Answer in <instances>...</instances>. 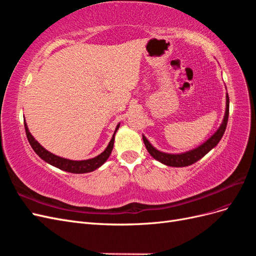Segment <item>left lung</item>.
Listing matches in <instances>:
<instances>
[{
  "instance_id": "8db88e82",
  "label": "left lung",
  "mask_w": 256,
  "mask_h": 256,
  "mask_svg": "<svg viewBox=\"0 0 256 256\" xmlns=\"http://www.w3.org/2000/svg\"><path fill=\"white\" fill-rule=\"evenodd\" d=\"M228 111H230V98L228 94L226 92V113H224V118L221 122L220 127L216 129V132L205 141L203 144L196 147V148L184 152H178V154H170L164 152L157 150L156 147H154L152 143L147 140L146 136L143 134V142L146 146V150H148L150 156L158 160L161 164H164L168 166H174V168H182V166H188L193 164H196V161L202 159L207 152H210L214 147L216 146L221 140V138L224 134V131L226 129L228 125Z\"/></svg>"
}]
</instances>
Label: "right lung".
<instances>
[{
    "mask_svg": "<svg viewBox=\"0 0 256 256\" xmlns=\"http://www.w3.org/2000/svg\"><path fill=\"white\" fill-rule=\"evenodd\" d=\"M120 124L118 122V126H116L114 134L112 136L111 141L108 144V146L106 147V150L99 154L98 156L90 158V159H86V160H70V159H66L63 157L56 156L52 152H50L49 150H47L42 147L40 143H38L35 138L30 134L28 127L26 125V122L24 120V128H26V138L28 140V143L32 146V148L34 150V152L40 156L44 161L47 162V164L56 166L60 170H63L65 172H69V173H74V174H83V173H90L95 171L98 168L102 166L104 162L108 160V158L110 157V154L112 152L113 146H114V140H115V134L116 131L118 130Z\"/></svg>",
    "mask_w": 256,
    "mask_h": 256,
    "instance_id": "obj_1",
    "label": "right lung"
}]
</instances>
